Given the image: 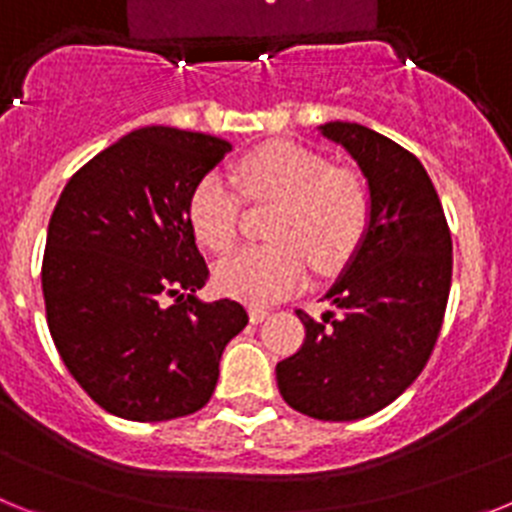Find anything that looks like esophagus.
Wrapping results in <instances>:
<instances>
[{"label":"esophagus","mask_w":512,"mask_h":512,"mask_svg":"<svg viewBox=\"0 0 512 512\" xmlns=\"http://www.w3.org/2000/svg\"><path fill=\"white\" fill-rule=\"evenodd\" d=\"M269 315L271 312L266 310V307H251V310H248V318H251V323H264Z\"/></svg>","instance_id":"1"}]
</instances>
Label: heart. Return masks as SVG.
<instances>
[{
  "label": "heart",
  "instance_id": "1",
  "mask_svg": "<svg viewBox=\"0 0 512 512\" xmlns=\"http://www.w3.org/2000/svg\"><path fill=\"white\" fill-rule=\"evenodd\" d=\"M235 182L248 200H279L269 246H251L217 266V287L238 300L266 305L292 295L312 266L338 271L359 248L369 225V192L361 176L333 169L320 153L271 140L235 161ZM189 225L202 246L225 253L238 241L241 194L220 174L194 184Z\"/></svg>",
  "mask_w": 512,
  "mask_h": 512
}]
</instances>
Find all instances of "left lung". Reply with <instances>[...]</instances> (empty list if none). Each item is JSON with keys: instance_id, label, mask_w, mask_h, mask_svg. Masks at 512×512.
<instances>
[{"instance_id": "1", "label": "left lung", "mask_w": 512, "mask_h": 512, "mask_svg": "<svg viewBox=\"0 0 512 512\" xmlns=\"http://www.w3.org/2000/svg\"><path fill=\"white\" fill-rule=\"evenodd\" d=\"M369 187V225L325 300L297 310L305 343L277 364L289 408L318 420H359L418 379L441 333L451 289V233L431 176L410 151L356 122H325Z\"/></svg>"}]
</instances>
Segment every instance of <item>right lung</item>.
I'll return each mask as SVG.
<instances>
[{"label": "right lung", "instance_id": "1", "mask_svg": "<svg viewBox=\"0 0 512 512\" xmlns=\"http://www.w3.org/2000/svg\"><path fill=\"white\" fill-rule=\"evenodd\" d=\"M230 143L140 128L63 187L48 223L43 297L53 343L99 408L158 423L210 402L220 356L246 328L233 300L202 302L210 271L187 205Z\"/></svg>", "mask_w": 512, "mask_h": 512}]
</instances>
